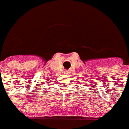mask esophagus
Segmentation results:
<instances>
[{"instance_id": "esophagus-1", "label": "esophagus", "mask_w": 129, "mask_h": 129, "mask_svg": "<svg viewBox=\"0 0 129 129\" xmlns=\"http://www.w3.org/2000/svg\"><path fill=\"white\" fill-rule=\"evenodd\" d=\"M64 73H65V74H68V73H69V71H68L67 70H66V71H64Z\"/></svg>"}]
</instances>
